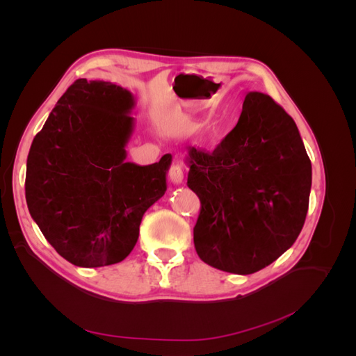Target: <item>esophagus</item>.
<instances>
[{"mask_svg":"<svg viewBox=\"0 0 356 356\" xmlns=\"http://www.w3.org/2000/svg\"><path fill=\"white\" fill-rule=\"evenodd\" d=\"M169 179L172 184L179 186L184 181V169H182L181 165H172L169 169Z\"/></svg>","mask_w":356,"mask_h":356,"instance_id":"34e87169","label":"esophagus"}]
</instances>
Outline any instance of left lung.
Segmentation results:
<instances>
[{
  "mask_svg": "<svg viewBox=\"0 0 356 356\" xmlns=\"http://www.w3.org/2000/svg\"><path fill=\"white\" fill-rule=\"evenodd\" d=\"M184 161L202 203L193 230L202 261L251 275L293 246L309 208L312 165L294 120L270 96L246 93L221 144L211 154L188 147Z\"/></svg>",
  "mask_w": 356,
  "mask_h": 356,
  "instance_id": "8db88e82",
  "label": "left lung"
}]
</instances>
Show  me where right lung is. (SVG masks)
<instances>
[{
  "label": "right lung",
  "mask_w": 356,
  "mask_h": 356,
  "mask_svg": "<svg viewBox=\"0 0 356 356\" xmlns=\"http://www.w3.org/2000/svg\"><path fill=\"white\" fill-rule=\"evenodd\" d=\"M135 96L122 86L79 79L32 141L25 196L32 220L56 252L79 267L123 261L147 209L168 188L172 156L126 161Z\"/></svg>",
  "instance_id": "1"
}]
</instances>
